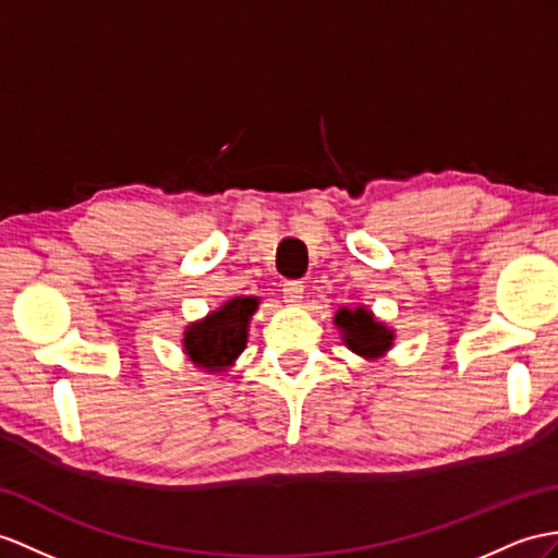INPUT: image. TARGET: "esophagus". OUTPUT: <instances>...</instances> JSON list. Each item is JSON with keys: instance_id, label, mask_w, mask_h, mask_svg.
Wrapping results in <instances>:
<instances>
[{"instance_id": "1", "label": "esophagus", "mask_w": 558, "mask_h": 558, "mask_svg": "<svg viewBox=\"0 0 558 558\" xmlns=\"http://www.w3.org/2000/svg\"><path fill=\"white\" fill-rule=\"evenodd\" d=\"M305 295V287L303 281H287L283 283V301L291 305H301Z\"/></svg>"}]
</instances>
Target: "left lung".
I'll use <instances>...</instances> for the list:
<instances>
[{
    "label": "left lung",
    "instance_id": "1",
    "mask_svg": "<svg viewBox=\"0 0 558 558\" xmlns=\"http://www.w3.org/2000/svg\"><path fill=\"white\" fill-rule=\"evenodd\" d=\"M333 324L338 333H341L343 345L362 360H381L396 345V329L378 319L366 305L338 307Z\"/></svg>",
    "mask_w": 558,
    "mask_h": 558
}]
</instances>
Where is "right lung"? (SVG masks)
I'll use <instances>...</instances> for the list:
<instances>
[{
	"mask_svg": "<svg viewBox=\"0 0 558 558\" xmlns=\"http://www.w3.org/2000/svg\"><path fill=\"white\" fill-rule=\"evenodd\" d=\"M257 307H260L257 295H234L203 319L189 324L182 333L186 360L206 374H227L246 350L248 326Z\"/></svg>",
	"mask_w": 558,
	"mask_h": 558,
	"instance_id": "add662e5",
	"label": "right lung"
}]
</instances>
